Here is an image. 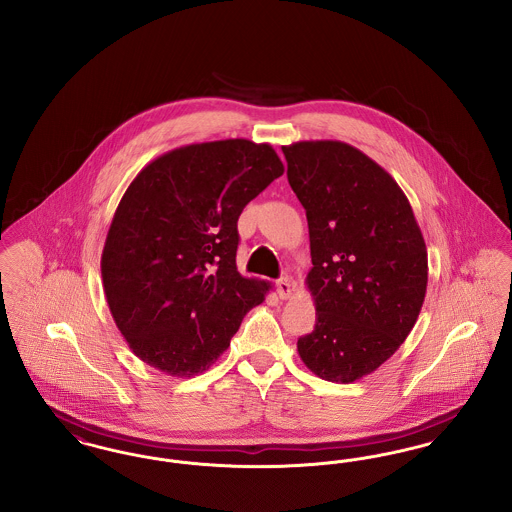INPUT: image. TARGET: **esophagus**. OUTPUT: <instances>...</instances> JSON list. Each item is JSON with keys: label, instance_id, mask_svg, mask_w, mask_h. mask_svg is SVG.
Listing matches in <instances>:
<instances>
[{"label": "esophagus", "instance_id": "1", "mask_svg": "<svg viewBox=\"0 0 512 512\" xmlns=\"http://www.w3.org/2000/svg\"><path fill=\"white\" fill-rule=\"evenodd\" d=\"M276 292L280 295V299H290L293 293V284L288 278H280L276 282Z\"/></svg>", "mask_w": 512, "mask_h": 512}]
</instances>
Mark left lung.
Segmentation results:
<instances>
[{"mask_svg":"<svg viewBox=\"0 0 512 512\" xmlns=\"http://www.w3.org/2000/svg\"><path fill=\"white\" fill-rule=\"evenodd\" d=\"M282 151L309 222L305 284L317 309L297 351L318 378L351 384L413 330L428 284L426 244L407 195L357 147L317 140Z\"/></svg>","mask_w":512,"mask_h":512,"instance_id":"obj_1","label":"left lung"}]
</instances>
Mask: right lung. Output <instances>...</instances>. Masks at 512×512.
Masks as SVG:
<instances>
[{"instance_id": "obj_1", "label": "right lung", "mask_w": 512, "mask_h": 512, "mask_svg": "<svg viewBox=\"0 0 512 512\" xmlns=\"http://www.w3.org/2000/svg\"><path fill=\"white\" fill-rule=\"evenodd\" d=\"M282 174L272 146L244 138L178 147L138 172L101 253L109 311L136 357L190 378L228 349L270 290L238 272V219Z\"/></svg>"}]
</instances>
